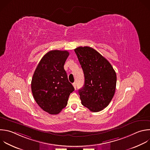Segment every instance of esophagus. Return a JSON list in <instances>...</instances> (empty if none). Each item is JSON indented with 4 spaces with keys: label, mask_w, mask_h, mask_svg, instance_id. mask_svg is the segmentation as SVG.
<instances>
[{
    "label": "esophagus",
    "mask_w": 150,
    "mask_h": 150,
    "mask_svg": "<svg viewBox=\"0 0 150 150\" xmlns=\"http://www.w3.org/2000/svg\"><path fill=\"white\" fill-rule=\"evenodd\" d=\"M72 85H73V86H74L75 89H76V82H74V83H72Z\"/></svg>",
    "instance_id": "obj_1"
}]
</instances>
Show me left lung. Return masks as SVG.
<instances>
[{"label":"left lung","mask_w":150,"mask_h":150,"mask_svg":"<svg viewBox=\"0 0 150 150\" xmlns=\"http://www.w3.org/2000/svg\"><path fill=\"white\" fill-rule=\"evenodd\" d=\"M85 77L79 93L82 104L92 112L106 108L114 95L117 75L111 64L98 52L89 46L75 49Z\"/></svg>","instance_id":"left-lung-1"}]
</instances>
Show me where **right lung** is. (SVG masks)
<instances>
[{
	"label": "right lung",
	"mask_w": 150,
	"mask_h": 150,
	"mask_svg": "<svg viewBox=\"0 0 150 150\" xmlns=\"http://www.w3.org/2000/svg\"><path fill=\"white\" fill-rule=\"evenodd\" d=\"M69 55L67 51L48 52L40 61L32 79L31 89L35 101L50 114H59L74 91L64 68Z\"/></svg>",
	"instance_id": "1"
}]
</instances>
